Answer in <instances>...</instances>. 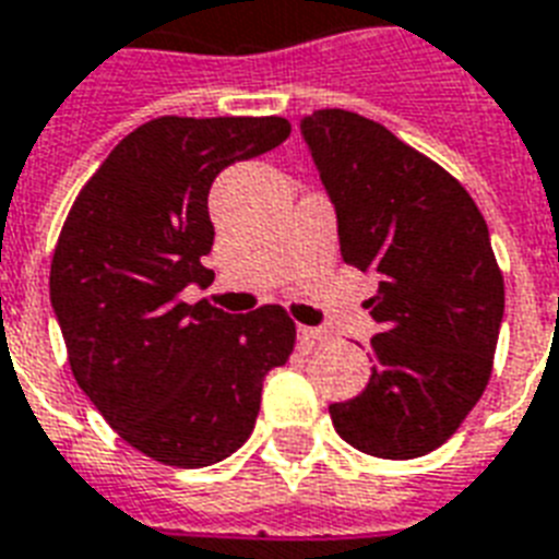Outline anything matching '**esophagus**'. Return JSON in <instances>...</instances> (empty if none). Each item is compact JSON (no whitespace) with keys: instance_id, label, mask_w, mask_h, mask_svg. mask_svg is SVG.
I'll use <instances>...</instances> for the list:
<instances>
[{"instance_id":"esophagus-1","label":"esophagus","mask_w":559,"mask_h":559,"mask_svg":"<svg viewBox=\"0 0 559 559\" xmlns=\"http://www.w3.org/2000/svg\"><path fill=\"white\" fill-rule=\"evenodd\" d=\"M297 338H300L302 347H318V344H323L329 338V332L318 326H300L297 329Z\"/></svg>"}]
</instances>
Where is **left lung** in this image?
<instances>
[{
	"label": "left lung",
	"instance_id": "left-lung-1",
	"mask_svg": "<svg viewBox=\"0 0 559 559\" xmlns=\"http://www.w3.org/2000/svg\"><path fill=\"white\" fill-rule=\"evenodd\" d=\"M302 136L338 212L341 257L379 274L373 376L329 417L358 452L408 461L455 435L490 382L504 276L481 210L384 124L314 110Z\"/></svg>",
	"mask_w": 559,
	"mask_h": 559
}]
</instances>
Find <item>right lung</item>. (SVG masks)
Segmentation results:
<instances>
[{"label": "right lung", "mask_w": 559, "mask_h": 559, "mask_svg": "<svg viewBox=\"0 0 559 559\" xmlns=\"http://www.w3.org/2000/svg\"><path fill=\"white\" fill-rule=\"evenodd\" d=\"M283 116H159L128 133L78 192L49 294L69 370L102 417L151 461L230 457L257 426L267 370L294 353L283 306L227 314L180 297L215 280L206 194L221 168L288 140Z\"/></svg>", "instance_id": "right-lung-1"}]
</instances>
